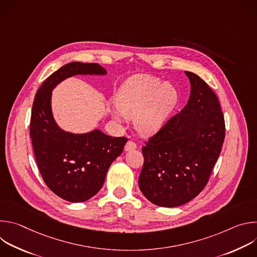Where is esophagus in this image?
I'll return each instance as SVG.
<instances>
[{"label": "esophagus", "mask_w": 257, "mask_h": 257, "mask_svg": "<svg viewBox=\"0 0 257 257\" xmlns=\"http://www.w3.org/2000/svg\"><path fill=\"white\" fill-rule=\"evenodd\" d=\"M136 149V143L132 140H129L125 145V152H130Z\"/></svg>", "instance_id": "esophagus-1"}]
</instances>
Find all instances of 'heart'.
I'll list each match as a JSON object with an SVG mask.
<instances>
[{
	"instance_id": "heart-1",
	"label": "heart",
	"mask_w": 257,
	"mask_h": 257,
	"mask_svg": "<svg viewBox=\"0 0 257 257\" xmlns=\"http://www.w3.org/2000/svg\"><path fill=\"white\" fill-rule=\"evenodd\" d=\"M118 108L111 115L117 121L134 119L136 131L142 136L157 133L172 113L178 101V91L169 82L149 75L129 78L115 96Z\"/></svg>"
}]
</instances>
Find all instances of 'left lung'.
Returning <instances> with one entry per match:
<instances>
[{"instance_id":"8db88e82","label":"left lung","mask_w":257,"mask_h":257,"mask_svg":"<svg viewBox=\"0 0 257 257\" xmlns=\"http://www.w3.org/2000/svg\"><path fill=\"white\" fill-rule=\"evenodd\" d=\"M185 74L191 85L187 104L142 148L140 191L164 207L185 204L203 190L225 139L216 95L195 73Z\"/></svg>"}]
</instances>
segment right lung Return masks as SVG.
I'll list each match as a JSON object with an SVG mask.
<instances>
[{"instance_id": "1", "label": "right lung", "mask_w": 257, "mask_h": 257, "mask_svg": "<svg viewBox=\"0 0 257 257\" xmlns=\"http://www.w3.org/2000/svg\"><path fill=\"white\" fill-rule=\"evenodd\" d=\"M96 63L71 62L46 79L32 104L30 138L42 177L48 187L70 202H83L102 187L106 172L122 154L126 137H112L99 129L86 133L63 130L52 111V91L76 75L104 76Z\"/></svg>"}]
</instances>
